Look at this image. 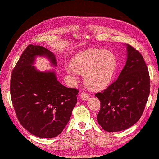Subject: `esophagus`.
<instances>
[{
    "instance_id": "34e87169",
    "label": "esophagus",
    "mask_w": 159,
    "mask_h": 159,
    "mask_svg": "<svg viewBox=\"0 0 159 159\" xmlns=\"http://www.w3.org/2000/svg\"><path fill=\"white\" fill-rule=\"evenodd\" d=\"M89 97V95L86 93V92H82L81 94H80V98H81V99L83 100H88Z\"/></svg>"
}]
</instances>
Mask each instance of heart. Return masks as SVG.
I'll list each match as a JSON object with an SVG mask.
<instances>
[{"instance_id": "b5f03b06", "label": "heart", "mask_w": 159, "mask_h": 159, "mask_svg": "<svg viewBox=\"0 0 159 159\" xmlns=\"http://www.w3.org/2000/svg\"><path fill=\"white\" fill-rule=\"evenodd\" d=\"M117 59L111 52L105 49L83 51L72 60L67 72L75 77L84 74V81L88 88L98 89L108 85L113 77Z\"/></svg>"}]
</instances>
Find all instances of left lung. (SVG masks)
<instances>
[{
	"label": "left lung",
	"instance_id": "8db88e82",
	"mask_svg": "<svg viewBox=\"0 0 159 159\" xmlns=\"http://www.w3.org/2000/svg\"><path fill=\"white\" fill-rule=\"evenodd\" d=\"M150 92L148 68L140 51L127 44V60L117 79L95 94L101 103L97 122L108 132L131 127L142 116Z\"/></svg>",
	"mask_w": 159,
	"mask_h": 159
}]
</instances>
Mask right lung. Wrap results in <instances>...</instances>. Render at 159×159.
<instances>
[{
  "label": "right lung",
  "mask_w": 159,
  "mask_h": 159,
  "mask_svg": "<svg viewBox=\"0 0 159 159\" xmlns=\"http://www.w3.org/2000/svg\"><path fill=\"white\" fill-rule=\"evenodd\" d=\"M36 56H45L56 65L50 51L28 45L11 72V99L17 119L28 131L39 138H54L70 121L79 90L62 85L54 72L37 71L32 65Z\"/></svg>",
  "instance_id": "obj_1"
}]
</instances>
